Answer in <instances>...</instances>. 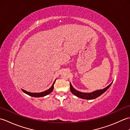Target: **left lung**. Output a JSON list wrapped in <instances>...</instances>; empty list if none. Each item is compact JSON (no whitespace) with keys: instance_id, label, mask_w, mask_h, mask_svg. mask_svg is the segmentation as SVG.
Listing matches in <instances>:
<instances>
[{"instance_id":"obj_1","label":"left lung","mask_w":130,"mask_h":130,"mask_svg":"<svg viewBox=\"0 0 130 130\" xmlns=\"http://www.w3.org/2000/svg\"><path fill=\"white\" fill-rule=\"evenodd\" d=\"M112 83L113 82H112L111 83L108 85V86H107V87L104 88L103 89L95 90L94 91V92H92L91 93H83V92H79V91L74 89L70 83V89L71 92L74 95L78 96V98H80L84 99H89V100H91V99H95L96 98H97L98 96L101 95L102 94H103L110 87V86H111V84H112Z\"/></svg>"}]
</instances>
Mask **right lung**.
I'll list each match as a JSON object with an SVG mask.
<instances>
[{
	"instance_id": "right-lung-1",
	"label": "right lung",
	"mask_w": 130,
	"mask_h": 130,
	"mask_svg": "<svg viewBox=\"0 0 130 130\" xmlns=\"http://www.w3.org/2000/svg\"><path fill=\"white\" fill-rule=\"evenodd\" d=\"M56 80H55V82H54L53 84H52V85L51 87L50 88H49L48 90L44 91V92H41V93H31V92H27V91L24 90H23L22 89V90L24 93L27 94V95H28L29 96H33V97H38H38H42V96H46L47 95L49 94L50 93H51L52 92V90H54V84H55V81H56Z\"/></svg>"
}]
</instances>
